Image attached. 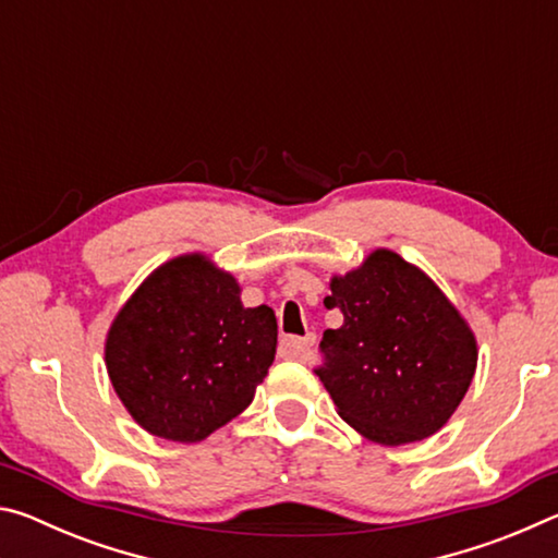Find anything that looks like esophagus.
I'll list each match as a JSON object with an SVG mask.
<instances>
[{
    "instance_id": "34e87169",
    "label": "esophagus",
    "mask_w": 558,
    "mask_h": 558,
    "mask_svg": "<svg viewBox=\"0 0 558 558\" xmlns=\"http://www.w3.org/2000/svg\"><path fill=\"white\" fill-rule=\"evenodd\" d=\"M313 344H315V335L282 337L280 339V354L288 356V359H302L310 352V347H313Z\"/></svg>"
}]
</instances>
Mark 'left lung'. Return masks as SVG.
<instances>
[{
	"mask_svg": "<svg viewBox=\"0 0 558 558\" xmlns=\"http://www.w3.org/2000/svg\"><path fill=\"white\" fill-rule=\"evenodd\" d=\"M329 288L325 307L344 323L325 329L315 374L339 415L381 446L446 426L475 376L477 347L436 282L381 248Z\"/></svg>",
	"mask_w": 558,
	"mask_h": 558,
	"instance_id": "8db88e82",
	"label": "left lung"
}]
</instances>
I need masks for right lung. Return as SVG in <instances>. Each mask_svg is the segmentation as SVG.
Here are the masks:
<instances>
[{"instance_id": "right-lung-1", "label": "right lung", "mask_w": 558, "mask_h": 558, "mask_svg": "<svg viewBox=\"0 0 558 558\" xmlns=\"http://www.w3.org/2000/svg\"><path fill=\"white\" fill-rule=\"evenodd\" d=\"M233 276L204 256L157 268L112 323L110 381L153 436L196 442L253 401L276 359L278 323L268 305L243 307Z\"/></svg>"}]
</instances>
